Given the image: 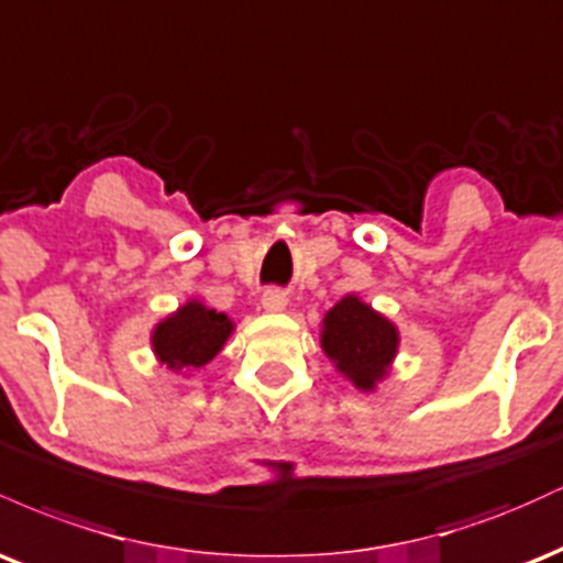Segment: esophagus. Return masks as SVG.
Here are the masks:
<instances>
[{"instance_id": "obj_1", "label": "esophagus", "mask_w": 563, "mask_h": 563, "mask_svg": "<svg viewBox=\"0 0 563 563\" xmlns=\"http://www.w3.org/2000/svg\"><path fill=\"white\" fill-rule=\"evenodd\" d=\"M262 307L267 309V312H283V309L288 307V296L283 294L280 288H267L262 294Z\"/></svg>"}]
</instances>
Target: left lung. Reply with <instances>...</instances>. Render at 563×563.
I'll return each instance as SVG.
<instances>
[{
  "mask_svg": "<svg viewBox=\"0 0 563 563\" xmlns=\"http://www.w3.org/2000/svg\"><path fill=\"white\" fill-rule=\"evenodd\" d=\"M320 346L354 389L373 394L397 360L399 328L357 294H346L322 318Z\"/></svg>",
  "mask_w": 563,
  "mask_h": 563,
  "instance_id": "left-lung-1",
  "label": "left lung"
}]
</instances>
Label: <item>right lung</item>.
I'll use <instances>...</instances> for the list:
<instances>
[{
  "instance_id": "1",
  "label": "right lung",
  "mask_w": 563,
  "mask_h": 563,
  "mask_svg": "<svg viewBox=\"0 0 563 563\" xmlns=\"http://www.w3.org/2000/svg\"><path fill=\"white\" fill-rule=\"evenodd\" d=\"M232 333L235 322L228 314L206 307L200 299H187L153 325L151 349L166 371L190 376L222 352Z\"/></svg>"
}]
</instances>
